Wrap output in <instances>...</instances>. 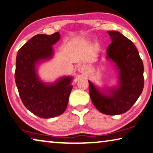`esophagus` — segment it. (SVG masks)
<instances>
[{"label": "esophagus", "mask_w": 153, "mask_h": 153, "mask_svg": "<svg viewBox=\"0 0 153 153\" xmlns=\"http://www.w3.org/2000/svg\"><path fill=\"white\" fill-rule=\"evenodd\" d=\"M78 71L79 72L82 73V74H84V73H86L88 71V67L84 64H82V65H80L78 67Z\"/></svg>", "instance_id": "1"}]
</instances>
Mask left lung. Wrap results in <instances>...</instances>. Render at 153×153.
<instances>
[{
  "instance_id": "left-lung-1",
  "label": "left lung",
  "mask_w": 153,
  "mask_h": 153,
  "mask_svg": "<svg viewBox=\"0 0 153 153\" xmlns=\"http://www.w3.org/2000/svg\"><path fill=\"white\" fill-rule=\"evenodd\" d=\"M113 41L106 49L108 59L115 63L119 70L120 86L104 95L88 81L89 95L93 105L100 112L108 115L126 113L142 93L143 65L139 52L131 40L115 31H107Z\"/></svg>"
}]
</instances>
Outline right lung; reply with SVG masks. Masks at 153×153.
I'll return each instance as SVG.
<instances>
[{"label": "right lung", "instance_id": "add662e5", "mask_svg": "<svg viewBox=\"0 0 153 153\" xmlns=\"http://www.w3.org/2000/svg\"><path fill=\"white\" fill-rule=\"evenodd\" d=\"M60 39V33L38 34L26 42L16 56L15 81L20 99L29 111L41 118L60 115L67 108L73 86L72 77H65L57 82L46 84L38 79L36 65L52 56V45Z\"/></svg>", "mask_w": 153, "mask_h": 153}]
</instances>
